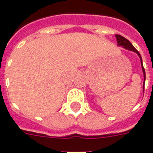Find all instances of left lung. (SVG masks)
<instances>
[{"mask_svg":"<svg viewBox=\"0 0 153 153\" xmlns=\"http://www.w3.org/2000/svg\"><path fill=\"white\" fill-rule=\"evenodd\" d=\"M115 38H116V41H117V45L118 46H121L125 49H127L128 51H134L136 53L138 54V56L140 58V60H141V65H142V70H143V79H144V82H143V88H144V83H145V79H146V74H145V70L144 68H143V60H142V57L140 56V54L138 52V51L136 50L134 48V47L131 44V42L128 40V39H126L125 38H124L123 36L121 35H119L116 34L115 35Z\"/></svg>","mask_w":153,"mask_h":153,"instance_id":"left-lung-1","label":"left lung"}]
</instances>
